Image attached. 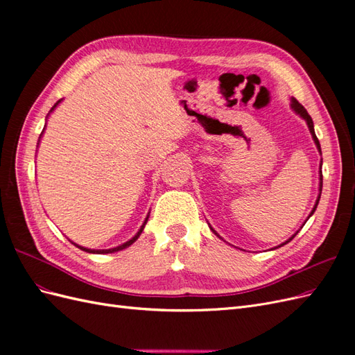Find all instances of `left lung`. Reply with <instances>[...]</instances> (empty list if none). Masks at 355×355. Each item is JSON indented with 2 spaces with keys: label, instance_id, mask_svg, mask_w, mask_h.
Returning a JSON list of instances; mask_svg holds the SVG:
<instances>
[{
  "label": "left lung",
  "instance_id": "obj_1",
  "mask_svg": "<svg viewBox=\"0 0 355 355\" xmlns=\"http://www.w3.org/2000/svg\"><path fill=\"white\" fill-rule=\"evenodd\" d=\"M290 105H292V110L297 114V115H300V116H302L304 118V120L306 121V124H308V128H309V132H311V136H313V139H314V142H315V145H317V149H318V151H320V154H321V146H320V142H318V139H317V136H315V132H314V123H313V118H311L309 116V114L306 112V110L304 108V106L302 105H300L295 98H292V103H290ZM320 168H321V164H320ZM321 188H323V175H321V171H320V196H321ZM320 196H318V198H317V201H315V206H314V209H313V211H311V214H309V216H313V214H314V211H315V209H317V206H318V201H320ZM214 234H216L218 235V232L216 231H214L213 228H210ZM297 234V232H296ZM295 234V235H296ZM295 235H293V237L292 239H288L286 243H283L282 245H284V244H287L290 240H293L295 239ZM218 237H219V235H218ZM282 245H278V247H282Z\"/></svg>",
  "mask_w": 355,
  "mask_h": 355
}]
</instances>
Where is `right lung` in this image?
<instances>
[{"label":"right lung","mask_w":355,"mask_h":355,"mask_svg":"<svg viewBox=\"0 0 355 355\" xmlns=\"http://www.w3.org/2000/svg\"><path fill=\"white\" fill-rule=\"evenodd\" d=\"M62 102V99L60 101H58L56 103H55V106H53V108L50 110V112L56 108V106L59 105ZM42 132H44V128H42ZM42 135V133H41ZM40 142V141H38ZM149 216V214H148ZM148 216H146V219H145V222H144V225L141 227V230L137 231V234L135 235V237L132 239V240H128V241H125L124 244H121V245H118V247H114V249H105V250H93V249H87V247H83V245H78V244H75V243H72V244H75L78 247V249H81V250H84V252H87V253H98V254H102V253H114V252H120V250H123V249H125V247H128V245H132L137 239H139V235L142 234V231H144V228H145V225H146V220H148Z\"/></svg>","instance_id":"right-lung-1"}]
</instances>
